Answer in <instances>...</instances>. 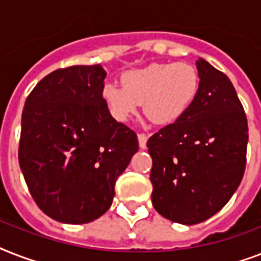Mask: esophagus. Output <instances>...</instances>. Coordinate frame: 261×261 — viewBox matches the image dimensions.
<instances>
[{"label":"esophagus","mask_w":261,"mask_h":261,"mask_svg":"<svg viewBox=\"0 0 261 261\" xmlns=\"http://www.w3.org/2000/svg\"><path fill=\"white\" fill-rule=\"evenodd\" d=\"M138 141H139V146H141V149H145V147H146L147 135L145 134V133H138Z\"/></svg>","instance_id":"esophagus-1"}]
</instances>
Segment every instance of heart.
<instances>
[{
	"label": "heart",
	"mask_w": 261,
	"mask_h": 261,
	"mask_svg": "<svg viewBox=\"0 0 261 261\" xmlns=\"http://www.w3.org/2000/svg\"><path fill=\"white\" fill-rule=\"evenodd\" d=\"M122 87L107 84L101 94L107 108L118 122L137 114L141 102L151 120L173 123L190 110L198 96L200 79L188 62L151 63L120 75Z\"/></svg>",
	"instance_id": "heart-1"
}]
</instances>
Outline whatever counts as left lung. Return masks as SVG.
<instances>
[{
  "label": "left lung",
  "instance_id": "obj_1",
  "mask_svg": "<svg viewBox=\"0 0 261 261\" xmlns=\"http://www.w3.org/2000/svg\"><path fill=\"white\" fill-rule=\"evenodd\" d=\"M196 67L200 87L190 110L146 143L153 206L182 225L217 214L240 186L247 164V115L233 84L204 59Z\"/></svg>",
  "mask_w": 261,
  "mask_h": 261
}]
</instances>
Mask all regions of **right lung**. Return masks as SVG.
I'll list each match as a JSON object with an SVG mask.
<instances>
[{
	"mask_svg": "<svg viewBox=\"0 0 261 261\" xmlns=\"http://www.w3.org/2000/svg\"><path fill=\"white\" fill-rule=\"evenodd\" d=\"M106 75L100 65L58 69L25 100L18 164L35 203L59 222L101 217L138 151L135 131L116 122L104 102Z\"/></svg>",
	"mask_w": 261,
	"mask_h": 261,
	"instance_id": "right-lung-1",
	"label": "right lung"
}]
</instances>
